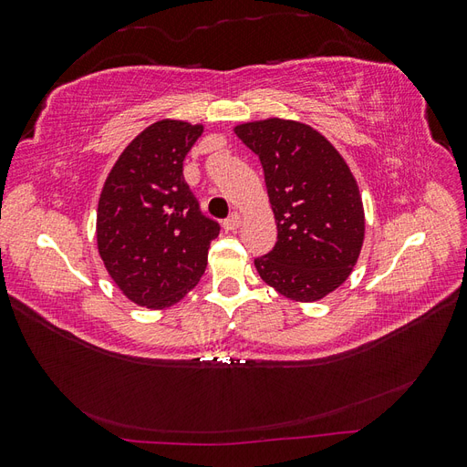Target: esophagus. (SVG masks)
<instances>
[{
  "instance_id": "34e87169",
  "label": "esophagus",
  "mask_w": 467,
  "mask_h": 467,
  "mask_svg": "<svg viewBox=\"0 0 467 467\" xmlns=\"http://www.w3.org/2000/svg\"><path fill=\"white\" fill-rule=\"evenodd\" d=\"M239 225H242V216H239L237 212H234V214L228 220H223V228L228 232H235Z\"/></svg>"
}]
</instances>
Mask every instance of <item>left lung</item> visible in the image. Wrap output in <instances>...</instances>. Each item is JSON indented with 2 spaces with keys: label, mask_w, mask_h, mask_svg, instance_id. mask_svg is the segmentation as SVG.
Wrapping results in <instances>:
<instances>
[{
  "label": "left lung",
  "mask_w": 467,
  "mask_h": 467,
  "mask_svg": "<svg viewBox=\"0 0 467 467\" xmlns=\"http://www.w3.org/2000/svg\"><path fill=\"white\" fill-rule=\"evenodd\" d=\"M237 138L259 155L276 222L273 251L255 259L278 294L316 302L352 273L364 244V208L343 155L312 126L285 119L239 124Z\"/></svg>",
  "instance_id": "obj_1"
}]
</instances>
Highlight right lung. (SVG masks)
<instances>
[{
	"label": "right lung",
	"mask_w": 467,
	"mask_h": 467,
	"mask_svg": "<svg viewBox=\"0 0 467 467\" xmlns=\"http://www.w3.org/2000/svg\"><path fill=\"white\" fill-rule=\"evenodd\" d=\"M202 124L163 119L124 148L97 208V249L126 298L150 309L199 285L220 223L206 218L182 179Z\"/></svg>",
	"instance_id": "add662e5"
}]
</instances>
